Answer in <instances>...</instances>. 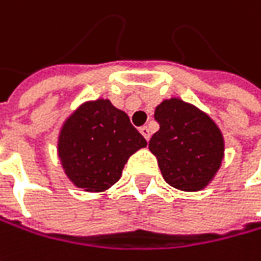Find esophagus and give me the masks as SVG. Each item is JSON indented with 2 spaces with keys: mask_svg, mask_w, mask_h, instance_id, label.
<instances>
[{
  "mask_svg": "<svg viewBox=\"0 0 261 261\" xmlns=\"http://www.w3.org/2000/svg\"><path fill=\"white\" fill-rule=\"evenodd\" d=\"M140 133H142V136L146 139V140H149L151 139V131L148 127H140Z\"/></svg>",
  "mask_w": 261,
  "mask_h": 261,
  "instance_id": "34e87169",
  "label": "esophagus"
}]
</instances>
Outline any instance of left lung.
I'll list each match as a JSON object with an SVG mask.
<instances>
[{
    "mask_svg": "<svg viewBox=\"0 0 261 261\" xmlns=\"http://www.w3.org/2000/svg\"><path fill=\"white\" fill-rule=\"evenodd\" d=\"M160 130L149 140L164 180L180 191H200L218 172L224 139L217 124L196 106L179 98L155 107Z\"/></svg>",
    "mask_w": 261,
    "mask_h": 261,
    "instance_id": "1",
    "label": "left lung"
}]
</instances>
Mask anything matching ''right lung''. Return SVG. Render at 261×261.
I'll return each instance as SVG.
<instances>
[{
  "label": "right lung",
  "mask_w": 261,
  "mask_h": 261,
  "mask_svg": "<svg viewBox=\"0 0 261 261\" xmlns=\"http://www.w3.org/2000/svg\"><path fill=\"white\" fill-rule=\"evenodd\" d=\"M146 146L125 112L109 100L86 101L64 122L58 155L65 175L85 191L100 193L118 182L131 155Z\"/></svg>",
  "instance_id": "right-lung-1"
}]
</instances>
